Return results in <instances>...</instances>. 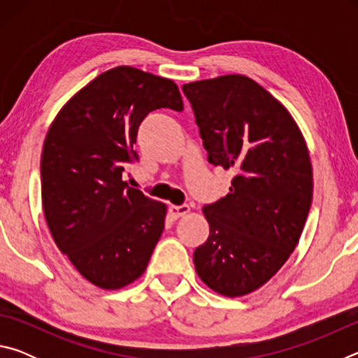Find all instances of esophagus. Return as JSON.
<instances>
[{"mask_svg":"<svg viewBox=\"0 0 358 358\" xmlns=\"http://www.w3.org/2000/svg\"><path fill=\"white\" fill-rule=\"evenodd\" d=\"M187 213H189V207H187V205H171V207H169V216H171L172 220H178V217Z\"/></svg>","mask_w":358,"mask_h":358,"instance_id":"34e87169","label":"esophagus"}]
</instances>
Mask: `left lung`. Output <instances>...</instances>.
<instances>
[{
  "mask_svg": "<svg viewBox=\"0 0 358 358\" xmlns=\"http://www.w3.org/2000/svg\"><path fill=\"white\" fill-rule=\"evenodd\" d=\"M183 93L208 162L235 172L227 196L202 208L210 235L194 265L215 292L246 295L299 243L313 201L310 153L287 108L250 77L186 83Z\"/></svg>",
  "mask_w": 358,
  "mask_h": 358,
  "instance_id": "obj_1",
  "label": "left lung"
}]
</instances>
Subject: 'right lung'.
Returning <instances> with one entry per match:
<instances>
[{
    "label": "right lung",
    "mask_w": 358,
    "mask_h": 358,
    "mask_svg": "<svg viewBox=\"0 0 358 358\" xmlns=\"http://www.w3.org/2000/svg\"><path fill=\"white\" fill-rule=\"evenodd\" d=\"M183 110L171 78L118 66L72 96L41 156L42 207L58 250L101 289H121L147 268L167 207L123 181L137 161L138 126L157 108Z\"/></svg>",
    "instance_id": "right-lung-1"
}]
</instances>
